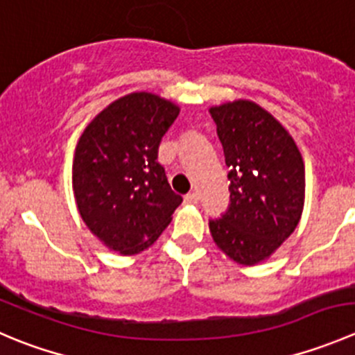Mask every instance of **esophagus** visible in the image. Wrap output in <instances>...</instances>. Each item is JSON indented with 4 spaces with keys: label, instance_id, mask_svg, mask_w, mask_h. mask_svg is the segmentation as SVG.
Masks as SVG:
<instances>
[{
    "label": "esophagus",
    "instance_id": "esophagus-1",
    "mask_svg": "<svg viewBox=\"0 0 355 355\" xmlns=\"http://www.w3.org/2000/svg\"><path fill=\"white\" fill-rule=\"evenodd\" d=\"M184 201L187 202V205H198V202H199V194H198V192H191V194L185 196Z\"/></svg>",
    "mask_w": 355,
    "mask_h": 355
}]
</instances>
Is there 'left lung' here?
<instances>
[{"label": "left lung", "instance_id": "1", "mask_svg": "<svg viewBox=\"0 0 355 355\" xmlns=\"http://www.w3.org/2000/svg\"><path fill=\"white\" fill-rule=\"evenodd\" d=\"M229 166L230 206L209 222L220 251L239 265L265 261L297 229L305 164L288 130L251 101L209 107Z\"/></svg>", "mask_w": 355, "mask_h": 355}]
</instances>
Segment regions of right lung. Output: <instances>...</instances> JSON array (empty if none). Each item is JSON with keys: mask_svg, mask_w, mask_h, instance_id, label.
I'll use <instances>...</instances> for the list:
<instances>
[{"mask_svg": "<svg viewBox=\"0 0 355 355\" xmlns=\"http://www.w3.org/2000/svg\"><path fill=\"white\" fill-rule=\"evenodd\" d=\"M178 112L159 95L135 92L98 112L79 137L72 159L76 206L109 250H147L182 202L157 163L161 139Z\"/></svg>", "mask_w": 355, "mask_h": 355, "instance_id": "right-lung-1", "label": "right lung"}]
</instances>
